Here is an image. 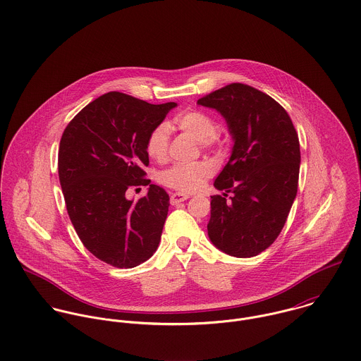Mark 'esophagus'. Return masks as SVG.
Instances as JSON below:
<instances>
[{
    "instance_id": "obj_1",
    "label": "esophagus",
    "mask_w": 361,
    "mask_h": 361,
    "mask_svg": "<svg viewBox=\"0 0 361 361\" xmlns=\"http://www.w3.org/2000/svg\"><path fill=\"white\" fill-rule=\"evenodd\" d=\"M188 199H189V196L185 195V193H172L171 195V204H178L180 202L188 200Z\"/></svg>"
}]
</instances>
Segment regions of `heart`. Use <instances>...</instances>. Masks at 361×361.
I'll return each instance as SVG.
<instances>
[{"label": "heart", "mask_w": 361, "mask_h": 361, "mask_svg": "<svg viewBox=\"0 0 361 361\" xmlns=\"http://www.w3.org/2000/svg\"><path fill=\"white\" fill-rule=\"evenodd\" d=\"M175 126L192 134L202 148H214L221 144L216 133L217 124L214 119L200 111H188L175 118ZM169 148V127L166 124L155 126L145 141V151L149 158L164 161ZM213 175V166L206 161L178 162L159 172V182L171 189L182 193H192L200 189Z\"/></svg>", "instance_id": "obj_1"}]
</instances>
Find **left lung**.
<instances>
[{"instance_id": "obj_1", "label": "left lung", "mask_w": 361, "mask_h": 361, "mask_svg": "<svg viewBox=\"0 0 361 361\" xmlns=\"http://www.w3.org/2000/svg\"><path fill=\"white\" fill-rule=\"evenodd\" d=\"M197 105L221 114L234 140L230 161L214 180L224 193L212 196L209 238L227 255L256 256L279 237L297 196V131L280 104L245 84L217 90Z\"/></svg>"}]
</instances>
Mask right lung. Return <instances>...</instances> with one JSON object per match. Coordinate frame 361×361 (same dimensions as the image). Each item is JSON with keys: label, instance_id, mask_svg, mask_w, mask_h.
<instances>
[{"label": "right lung", "instance_id": "add662e5", "mask_svg": "<svg viewBox=\"0 0 361 361\" xmlns=\"http://www.w3.org/2000/svg\"><path fill=\"white\" fill-rule=\"evenodd\" d=\"M178 105H152L121 92L88 104L66 127L59 148V178L70 220L84 246L102 262L131 269L157 250L169 196L150 185L137 204L131 185L151 183L145 141Z\"/></svg>", "mask_w": 361, "mask_h": 361}]
</instances>
